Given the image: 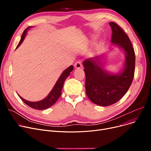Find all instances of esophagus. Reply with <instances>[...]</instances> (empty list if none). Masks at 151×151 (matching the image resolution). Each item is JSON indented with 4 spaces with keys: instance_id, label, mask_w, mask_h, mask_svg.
Instances as JSON below:
<instances>
[{
    "instance_id": "esophagus-1",
    "label": "esophagus",
    "mask_w": 151,
    "mask_h": 151,
    "mask_svg": "<svg viewBox=\"0 0 151 151\" xmlns=\"http://www.w3.org/2000/svg\"><path fill=\"white\" fill-rule=\"evenodd\" d=\"M74 66H75V68H77V69L81 68L82 66V63H81V61H77L76 63L74 64Z\"/></svg>"
}]
</instances>
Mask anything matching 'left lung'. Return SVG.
Listing matches in <instances>:
<instances>
[{"label":"left lung","instance_id":"8db88e82","mask_svg":"<svg viewBox=\"0 0 151 151\" xmlns=\"http://www.w3.org/2000/svg\"><path fill=\"white\" fill-rule=\"evenodd\" d=\"M112 29L111 42L122 49L126 60L122 71L111 74L104 69L101 57L86 59L83 62L86 76L85 90L88 98L100 106H109L119 101L127 92L135 73V54L127 35L116 23H109Z\"/></svg>","mask_w":151,"mask_h":151}]
</instances>
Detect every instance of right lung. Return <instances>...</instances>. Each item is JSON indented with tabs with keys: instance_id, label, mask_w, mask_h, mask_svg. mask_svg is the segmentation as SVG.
<instances>
[{
	"instance_id": "right-lung-1",
	"label": "right lung",
	"mask_w": 151,
	"mask_h": 151,
	"mask_svg": "<svg viewBox=\"0 0 151 151\" xmlns=\"http://www.w3.org/2000/svg\"><path fill=\"white\" fill-rule=\"evenodd\" d=\"M31 27H27L24 30V32H23V33L22 35L21 40L16 49L18 48L19 46L22 44V42H23V41L25 38V35H26L27 32V30ZM73 65L70 66L67 69H66L63 72V73H62L61 74V76H60L55 86H54V88H52V90L49 93L48 96L46 97V98H44V99H42L41 101H37V102H30V101H28L23 99L22 97H21L19 95H18V96H19L21 99L25 104H27L28 106H29V107H30L34 109L40 110L47 109L54 105L57 102V101L58 99L60 96H61V90H62V88H63V86L65 80L69 76L70 73L73 71Z\"/></svg>"
}]
</instances>
